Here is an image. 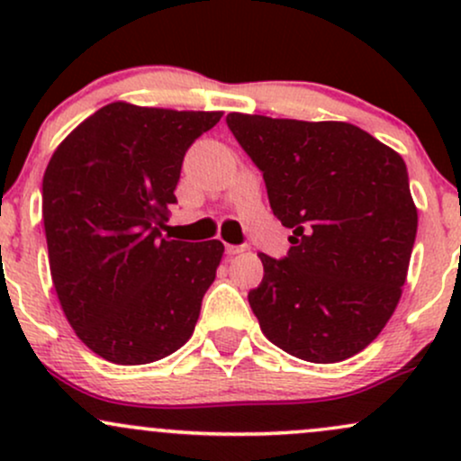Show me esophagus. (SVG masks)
<instances>
[{
  "instance_id": "esophagus-1",
  "label": "esophagus",
  "mask_w": 461,
  "mask_h": 461,
  "mask_svg": "<svg viewBox=\"0 0 461 461\" xmlns=\"http://www.w3.org/2000/svg\"><path fill=\"white\" fill-rule=\"evenodd\" d=\"M242 251H245V247L242 245H227L225 247L227 256H238V253H242Z\"/></svg>"
}]
</instances>
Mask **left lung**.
I'll use <instances>...</instances> for the list:
<instances>
[{"label": "left lung", "mask_w": 461, "mask_h": 461, "mask_svg": "<svg viewBox=\"0 0 461 461\" xmlns=\"http://www.w3.org/2000/svg\"><path fill=\"white\" fill-rule=\"evenodd\" d=\"M227 125L293 230L284 260L260 253L264 277L249 305L262 333L305 362L356 356L394 314L414 249L403 158L345 121L231 113Z\"/></svg>", "instance_id": "8db88e82"}]
</instances>
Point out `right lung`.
<instances>
[{
    "label": "right lung",
    "instance_id": "right-lung-1",
    "mask_svg": "<svg viewBox=\"0 0 461 461\" xmlns=\"http://www.w3.org/2000/svg\"><path fill=\"white\" fill-rule=\"evenodd\" d=\"M223 113L113 102L58 145L43 177L54 288L76 336L121 366L188 342L223 242L162 238L184 153Z\"/></svg>",
    "mask_w": 461,
    "mask_h": 461
}]
</instances>
